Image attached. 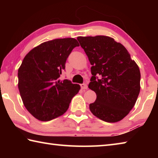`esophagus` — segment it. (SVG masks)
I'll list each match as a JSON object with an SVG mask.
<instances>
[{
    "label": "esophagus",
    "mask_w": 158,
    "mask_h": 158,
    "mask_svg": "<svg viewBox=\"0 0 158 158\" xmlns=\"http://www.w3.org/2000/svg\"><path fill=\"white\" fill-rule=\"evenodd\" d=\"M81 89H87L88 85L85 84H81Z\"/></svg>",
    "instance_id": "esophagus-1"
}]
</instances>
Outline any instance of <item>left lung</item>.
I'll list each match as a JSON object with an SVG mask.
<instances>
[{
	"label": "left lung",
	"instance_id": "1",
	"mask_svg": "<svg viewBox=\"0 0 158 158\" xmlns=\"http://www.w3.org/2000/svg\"><path fill=\"white\" fill-rule=\"evenodd\" d=\"M77 40L92 65L89 88L97 98L90 104V111L105 122L121 121L135 106L139 94V66L123 45L111 37L79 36Z\"/></svg>",
	"mask_w": 158,
	"mask_h": 158
}]
</instances>
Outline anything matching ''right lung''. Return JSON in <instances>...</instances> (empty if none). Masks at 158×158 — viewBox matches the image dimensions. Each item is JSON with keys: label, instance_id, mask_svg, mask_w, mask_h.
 I'll return each mask as SVG.
<instances>
[{"label": "right lung", "instance_id": "add662e5", "mask_svg": "<svg viewBox=\"0 0 158 158\" xmlns=\"http://www.w3.org/2000/svg\"><path fill=\"white\" fill-rule=\"evenodd\" d=\"M79 44L74 38L55 39L31 49L18 69V88L21 100L32 116L49 121L63 115L80 85L58 78L66 60Z\"/></svg>", "mask_w": 158, "mask_h": 158}]
</instances>
